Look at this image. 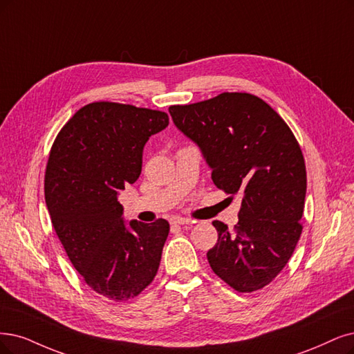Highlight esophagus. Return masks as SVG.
Instances as JSON below:
<instances>
[{
  "instance_id": "1",
  "label": "esophagus",
  "mask_w": 354,
  "mask_h": 354,
  "mask_svg": "<svg viewBox=\"0 0 354 354\" xmlns=\"http://www.w3.org/2000/svg\"><path fill=\"white\" fill-rule=\"evenodd\" d=\"M192 220L191 218H185V217H176L172 220V225L175 226H187V225H191Z\"/></svg>"
}]
</instances>
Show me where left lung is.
Masks as SVG:
<instances>
[{
    "label": "left lung",
    "mask_w": 354,
    "mask_h": 354,
    "mask_svg": "<svg viewBox=\"0 0 354 354\" xmlns=\"http://www.w3.org/2000/svg\"><path fill=\"white\" fill-rule=\"evenodd\" d=\"M169 112L203 150L214 185L242 198L233 230L213 221L212 270L236 292L263 289L289 263L304 229L306 166L295 134L267 102L242 91Z\"/></svg>",
    "instance_id": "left-lung-1"
}]
</instances>
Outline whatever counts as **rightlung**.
Instances as JSON below:
<instances>
[{
	"mask_svg": "<svg viewBox=\"0 0 354 354\" xmlns=\"http://www.w3.org/2000/svg\"><path fill=\"white\" fill-rule=\"evenodd\" d=\"M167 124L162 111L93 102L61 128L49 153L52 226L84 283L115 302L138 296L159 270L169 223L133 220L127 227L116 197L138 179L144 144Z\"/></svg>",
	"mask_w": 354,
	"mask_h": 354,
	"instance_id": "1",
	"label": "right lung"
}]
</instances>
